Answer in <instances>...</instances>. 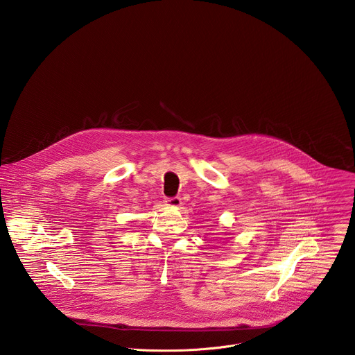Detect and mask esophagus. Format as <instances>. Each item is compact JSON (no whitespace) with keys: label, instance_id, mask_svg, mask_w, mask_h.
<instances>
[{"label":"esophagus","instance_id":"esophagus-1","mask_svg":"<svg viewBox=\"0 0 355 355\" xmlns=\"http://www.w3.org/2000/svg\"><path fill=\"white\" fill-rule=\"evenodd\" d=\"M165 203L168 206H172V207H178L182 205V198L180 197H171V198H166Z\"/></svg>","mask_w":355,"mask_h":355}]
</instances>
